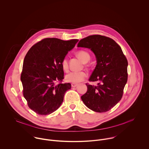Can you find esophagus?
Here are the masks:
<instances>
[{"mask_svg":"<svg viewBox=\"0 0 149 149\" xmlns=\"http://www.w3.org/2000/svg\"><path fill=\"white\" fill-rule=\"evenodd\" d=\"M71 85H72V87H75L77 85V83H72L71 84Z\"/></svg>","mask_w":149,"mask_h":149,"instance_id":"obj_1","label":"esophagus"}]
</instances>
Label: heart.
Segmentation results:
<instances>
[{
	"instance_id": "heart-1",
	"label": "heart",
	"mask_w": 149,
	"mask_h": 149,
	"mask_svg": "<svg viewBox=\"0 0 149 149\" xmlns=\"http://www.w3.org/2000/svg\"><path fill=\"white\" fill-rule=\"evenodd\" d=\"M77 57L81 60L83 63H87L90 59V54L86 51L81 50L76 53ZM61 66L62 69L67 72L69 70V65L68 61L66 58H64L61 62ZM87 77V73L84 71L80 72H72L66 74L65 79L66 81L73 83H79L83 81Z\"/></svg>"
}]
</instances>
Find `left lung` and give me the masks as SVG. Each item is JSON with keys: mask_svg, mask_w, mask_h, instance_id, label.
I'll list each match as a JSON object with an SVG mask.
<instances>
[{"mask_svg": "<svg viewBox=\"0 0 149 149\" xmlns=\"http://www.w3.org/2000/svg\"><path fill=\"white\" fill-rule=\"evenodd\" d=\"M77 47L90 49L95 54L97 65L88 80L98 81L97 86L86 83L87 91L81 98L92 111L107 112L122 97L127 80V59L114 40L103 36L93 35L83 38Z\"/></svg>", "mask_w": 149, "mask_h": 149, "instance_id": "1", "label": "left lung"}]
</instances>
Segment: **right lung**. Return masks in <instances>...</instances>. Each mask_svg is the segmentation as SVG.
Returning <instances> with one entry per match:
<instances>
[{"label":"right lung","mask_w":149,"mask_h":149,"mask_svg":"<svg viewBox=\"0 0 149 149\" xmlns=\"http://www.w3.org/2000/svg\"><path fill=\"white\" fill-rule=\"evenodd\" d=\"M79 40L43 39L27 53L21 74L23 93L29 108L37 114L49 115L61 105L71 84L59 83L64 79L62 61Z\"/></svg>","instance_id":"1"}]
</instances>
